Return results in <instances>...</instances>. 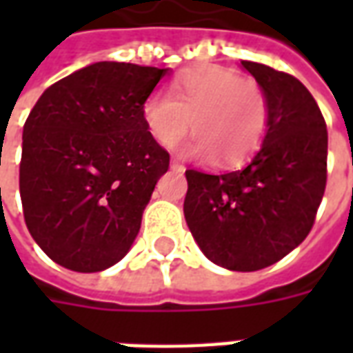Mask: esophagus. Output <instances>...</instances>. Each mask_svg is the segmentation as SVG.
I'll use <instances>...</instances> for the list:
<instances>
[{
	"label": "esophagus",
	"mask_w": 353,
	"mask_h": 353,
	"mask_svg": "<svg viewBox=\"0 0 353 353\" xmlns=\"http://www.w3.org/2000/svg\"><path fill=\"white\" fill-rule=\"evenodd\" d=\"M170 166H172V168H174V170H185L183 164H181V162H179V161H176V159H172V162H170Z\"/></svg>",
	"instance_id": "1"
}]
</instances>
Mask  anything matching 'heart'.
Instances as JSON below:
<instances>
[{"mask_svg": "<svg viewBox=\"0 0 353 353\" xmlns=\"http://www.w3.org/2000/svg\"><path fill=\"white\" fill-rule=\"evenodd\" d=\"M147 132L172 145L192 126L194 138L181 145L187 157L236 166L259 151L270 124L265 88L223 65H200L179 73L170 94L154 90L141 103Z\"/></svg>", "mask_w": 353, "mask_h": 353, "instance_id": "1", "label": "heart"}]
</instances>
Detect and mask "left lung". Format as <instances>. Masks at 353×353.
Segmentation results:
<instances>
[{"instance_id":"left-lung-1","label":"left lung","mask_w":353,"mask_h":353,"mask_svg":"<svg viewBox=\"0 0 353 353\" xmlns=\"http://www.w3.org/2000/svg\"><path fill=\"white\" fill-rule=\"evenodd\" d=\"M242 65L270 103L263 147L234 172L187 170L183 212L208 259L253 272L283 259L312 230L327 183V126L296 77L257 62Z\"/></svg>"}]
</instances>
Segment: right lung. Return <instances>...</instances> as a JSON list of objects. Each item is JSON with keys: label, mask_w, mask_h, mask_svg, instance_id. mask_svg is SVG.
I'll use <instances>...</instances> for the list:
<instances>
[{"label": "right lung", "mask_w": 353, "mask_h": 353, "mask_svg": "<svg viewBox=\"0 0 353 353\" xmlns=\"http://www.w3.org/2000/svg\"><path fill=\"white\" fill-rule=\"evenodd\" d=\"M168 70L96 62L50 85L24 124L20 199L30 234L75 272L121 261L168 151L147 132L141 103Z\"/></svg>", "instance_id": "right-lung-1"}]
</instances>
